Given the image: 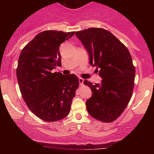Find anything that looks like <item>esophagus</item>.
I'll list each match as a JSON object with an SVG mask.
<instances>
[{"mask_svg":"<svg viewBox=\"0 0 154 154\" xmlns=\"http://www.w3.org/2000/svg\"><path fill=\"white\" fill-rule=\"evenodd\" d=\"M79 85H82L83 82H84V79H83L82 77H79Z\"/></svg>","mask_w":154,"mask_h":154,"instance_id":"34e87169","label":"esophagus"}]
</instances>
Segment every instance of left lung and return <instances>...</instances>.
<instances>
[{"label":"left lung","mask_w":154,"mask_h":154,"mask_svg":"<svg viewBox=\"0 0 154 154\" xmlns=\"http://www.w3.org/2000/svg\"><path fill=\"white\" fill-rule=\"evenodd\" d=\"M89 54L90 63L98 69L100 84L84 81L93 94L86 101L89 114L103 122H112L131 99L135 69L127 47L112 33L92 27L76 32ZM98 72V69H97Z\"/></svg>","instance_id":"obj_1"}]
</instances>
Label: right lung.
Segmentation results:
<instances>
[{"label":"right lung","instance_id":"add662e5","mask_svg":"<svg viewBox=\"0 0 154 154\" xmlns=\"http://www.w3.org/2000/svg\"><path fill=\"white\" fill-rule=\"evenodd\" d=\"M75 33L41 32L26 44L19 56L17 77L22 98L29 110L44 121L66 117L79 87L75 75L52 72L61 66L60 45Z\"/></svg>","mask_w":154,"mask_h":154}]
</instances>
